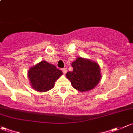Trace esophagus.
<instances>
[{"mask_svg": "<svg viewBox=\"0 0 133 133\" xmlns=\"http://www.w3.org/2000/svg\"><path fill=\"white\" fill-rule=\"evenodd\" d=\"M62 72H63V74H66V68H63L62 69Z\"/></svg>", "mask_w": 133, "mask_h": 133, "instance_id": "esophagus-1", "label": "esophagus"}]
</instances>
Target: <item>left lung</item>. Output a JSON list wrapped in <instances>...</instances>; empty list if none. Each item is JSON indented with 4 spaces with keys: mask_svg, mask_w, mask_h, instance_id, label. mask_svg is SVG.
<instances>
[{
    "mask_svg": "<svg viewBox=\"0 0 133 133\" xmlns=\"http://www.w3.org/2000/svg\"><path fill=\"white\" fill-rule=\"evenodd\" d=\"M72 66L73 71L67 72L66 76L75 89L80 91H87L98 84L101 74L97 63L80 57L72 62Z\"/></svg>",
    "mask_w": 133,
    "mask_h": 133,
    "instance_id": "8db88e82",
    "label": "left lung"
}]
</instances>
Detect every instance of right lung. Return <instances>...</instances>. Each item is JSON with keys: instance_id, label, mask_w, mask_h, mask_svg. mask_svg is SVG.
<instances>
[{"instance_id": "1", "label": "right lung", "mask_w": 133, "mask_h": 133, "mask_svg": "<svg viewBox=\"0 0 133 133\" xmlns=\"http://www.w3.org/2000/svg\"><path fill=\"white\" fill-rule=\"evenodd\" d=\"M63 74L54 65L42 61L28 71V77L32 88L36 91L44 92L51 90L54 83Z\"/></svg>"}]
</instances>
